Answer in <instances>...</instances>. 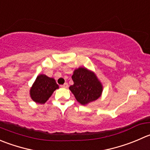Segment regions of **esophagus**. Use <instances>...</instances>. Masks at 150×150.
<instances>
[{
  "label": "esophagus",
  "instance_id": "1",
  "mask_svg": "<svg viewBox=\"0 0 150 150\" xmlns=\"http://www.w3.org/2000/svg\"><path fill=\"white\" fill-rule=\"evenodd\" d=\"M61 87H62V88H67L68 87V83H65L64 84H63V85L61 86Z\"/></svg>",
  "mask_w": 150,
  "mask_h": 150
}]
</instances>
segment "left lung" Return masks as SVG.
Here are the masks:
<instances>
[{"label":"left lung","mask_w":150,"mask_h":150,"mask_svg":"<svg viewBox=\"0 0 150 150\" xmlns=\"http://www.w3.org/2000/svg\"><path fill=\"white\" fill-rule=\"evenodd\" d=\"M74 84L69 90L83 105L97 100L103 92V85L92 71L85 67L75 69L72 76Z\"/></svg>","instance_id":"1"}]
</instances>
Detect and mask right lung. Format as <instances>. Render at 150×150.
<instances>
[{"label":"right lung","mask_w":150,"mask_h":150,"mask_svg":"<svg viewBox=\"0 0 150 150\" xmlns=\"http://www.w3.org/2000/svg\"><path fill=\"white\" fill-rule=\"evenodd\" d=\"M57 88H59V85L54 78L41 74L37 76L32 85L30 89V96L36 103L44 104Z\"/></svg>","instance_id":"add662e5"}]
</instances>
